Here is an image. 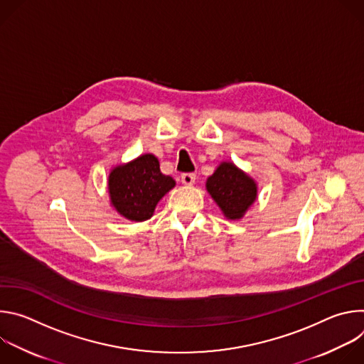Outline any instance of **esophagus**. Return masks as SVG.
Returning <instances> with one entry per match:
<instances>
[{
    "label": "esophagus",
    "instance_id": "obj_1",
    "mask_svg": "<svg viewBox=\"0 0 364 364\" xmlns=\"http://www.w3.org/2000/svg\"><path fill=\"white\" fill-rule=\"evenodd\" d=\"M194 181H196V174H193V173H184V174H181V183H183L184 186H193Z\"/></svg>",
    "mask_w": 364,
    "mask_h": 364
}]
</instances>
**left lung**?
Instances as JSON below:
<instances>
[{
  "mask_svg": "<svg viewBox=\"0 0 364 364\" xmlns=\"http://www.w3.org/2000/svg\"><path fill=\"white\" fill-rule=\"evenodd\" d=\"M205 188L230 220L242 219L257 196L255 180L233 163H222L207 178Z\"/></svg>",
  "mask_w": 364,
  "mask_h": 364,
  "instance_id": "8db88e82",
  "label": "left lung"
}]
</instances>
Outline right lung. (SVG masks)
I'll list each match as a JSON object with an SVG mask.
<instances>
[{
    "label": "right lung",
    "mask_w": 364,
    "mask_h": 364,
    "mask_svg": "<svg viewBox=\"0 0 364 364\" xmlns=\"http://www.w3.org/2000/svg\"><path fill=\"white\" fill-rule=\"evenodd\" d=\"M176 186L164 176L160 163L152 154L139 155L128 164L115 167L108 180L111 203L115 210L128 220H148L157 203Z\"/></svg>",
    "instance_id": "1"
}]
</instances>
